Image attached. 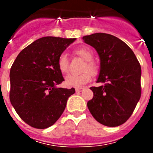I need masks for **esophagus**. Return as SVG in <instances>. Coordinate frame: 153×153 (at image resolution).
<instances>
[{"label": "esophagus", "instance_id": "esophagus-1", "mask_svg": "<svg viewBox=\"0 0 153 153\" xmlns=\"http://www.w3.org/2000/svg\"><path fill=\"white\" fill-rule=\"evenodd\" d=\"M84 89L85 88H83V87H76L75 90H76V92H82Z\"/></svg>", "mask_w": 153, "mask_h": 153}]
</instances>
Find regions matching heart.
Here are the masks:
<instances>
[{
    "instance_id": "b5f03b06",
    "label": "heart",
    "mask_w": 153,
    "mask_h": 153,
    "mask_svg": "<svg viewBox=\"0 0 153 153\" xmlns=\"http://www.w3.org/2000/svg\"><path fill=\"white\" fill-rule=\"evenodd\" d=\"M75 53L78 56L86 60L83 66V73L80 74H70L65 79V83L67 86L78 87L86 84L91 80V74L93 75L98 74L99 67L97 63L93 61V53L90 48L86 47H79L75 50ZM58 68L62 74L69 72V60L67 54L63 53L59 56L57 60Z\"/></svg>"
}]
</instances>
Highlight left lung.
I'll return each mask as SVG.
<instances>
[{"label": "left lung", "instance_id": "1", "mask_svg": "<svg viewBox=\"0 0 153 153\" xmlns=\"http://www.w3.org/2000/svg\"><path fill=\"white\" fill-rule=\"evenodd\" d=\"M100 59L93 97L87 106L94 119L104 126L122 125L131 117L141 97V66L130 47L117 36L96 33L83 37Z\"/></svg>", "mask_w": 153, "mask_h": 153}]
</instances>
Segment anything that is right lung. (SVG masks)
<instances>
[{"label":"right lung","mask_w":153,"mask_h":153,"mask_svg":"<svg viewBox=\"0 0 153 153\" xmlns=\"http://www.w3.org/2000/svg\"><path fill=\"white\" fill-rule=\"evenodd\" d=\"M75 38L45 36L21 51L10 71V100L18 116L36 129L57 121L75 89L58 88L64 80L58 57Z\"/></svg>","instance_id":"1"}]
</instances>
